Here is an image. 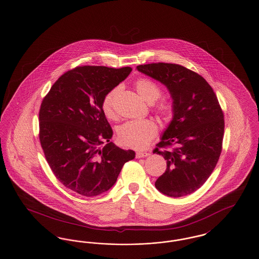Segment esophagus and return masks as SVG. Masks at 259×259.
<instances>
[{
	"instance_id": "obj_1",
	"label": "esophagus",
	"mask_w": 259,
	"mask_h": 259,
	"mask_svg": "<svg viewBox=\"0 0 259 259\" xmlns=\"http://www.w3.org/2000/svg\"><path fill=\"white\" fill-rule=\"evenodd\" d=\"M148 155H149V153L146 152V151H137L136 152V157L137 158H144V157H146V156Z\"/></svg>"
}]
</instances>
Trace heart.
Returning a JSON list of instances; mask_svg holds the SVG:
<instances>
[{
  "label": "heart",
  "mask_w": 259,
  "mask_h": 259,
  "mask_svg": "<svg viewBox=\"0 0 259 259\" xmlns=\"http://www.w3.org/2000/svg\"><path fill=\"white\" fill-rule=\"evenodd\" d=\"M135 89L147 103H153L152 109L160 117L166 120L171 118L175 112L174 104L168 99L157 100L162 94V90L158 83L149 78H140L135 82ZM119 92L120 87H114L103 97L102 111L110 119H115L117 116L115 103ZM157 131L158 127L152 119L132 120L118 128L117 141L125 147L142 149L150 144L155 138Z\"/></svg>",
  "instance_id": "heart-1"
}]
</instances>
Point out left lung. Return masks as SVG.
<instances>
[{
    "label": "left lung",
    "mask_w": 259,
    "mask_h": 259,
    "mask_svg": "<svg viewBox=\"0 0 259 259\" xmlns=\"http://www.w3.org/2000/svg\"><path fill=\"white\" fill-rule=\"evenodd\" d=\"M137 69L164 83L174 100L172 120L153 150L166 160L155 187L167 197L190 195L205 183L222 152L225 119L217 96L202 76L182 65L158 62Z\"/></svg>",
    "instance_id": "obj_1"
}]
</instances>
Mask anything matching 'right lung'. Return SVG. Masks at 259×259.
Here are the masks:
<instances>
[{
  "label": "right lung",
  "mask_w": 259,
  "mask_h": 259,
  "mask_svg": "<svg viewBox=\"0 0 259 259\" xmlns=\"http://www.w3.org/2000/svg\"><path fill=\"white\" fill-rule=\"evenodd\" d=\"M131 71L128 66H77L62 74L42 100L39 141L45 158L57 179L83 197L110 190L135 158L133 150L110 142L113 130L102 111L105 94Z\"/></svg>",
  "instance_id": "1"
}]
</instances>
